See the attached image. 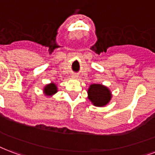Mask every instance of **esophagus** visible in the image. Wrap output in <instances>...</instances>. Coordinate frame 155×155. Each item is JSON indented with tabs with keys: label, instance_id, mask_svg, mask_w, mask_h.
<instances>
[{
	"label": "esophagus",
	"instance_id": "obj_1",
	"mask_svg": "<svg viewBox=\"0 0 155 155\" xmlns=\"http://www.w3.org/2000/svg\"><path fill=\"white\" fill-rule=\"evenodd\" d=\"M76 77H77V76H73V78H76Z\"/></svg>",
	"mask_w": 155,
	"mask_h": 155
}]
</instances>
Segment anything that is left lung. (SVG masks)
<instances>
[{"instance_id": "8db88e82", "label": "left lung", "mask_w": 155, "mask_h": 155, "mask_svg": "<svg viewBox=\"0 0 155 155\" xmlns=\"http://www.w3.org/2000/svg\"><path fill=\"white\" fill-rule=\"evenodd\" d=\"M87 98L96 107H104L112 99V92L106 86L99 83L90 85L87 89Z\"/></svg>"}]
</instances>
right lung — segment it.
Masks as SVG:
<instances>
[{
  "label": "right lung",
  "instance_id": "right-lung-1",
  "mask_svg": "<svg viewBox=\"0 0 155 155\" xmlns=\"http://www.w3.org/2000/svg\"><path fill=\"white\" fill-rule=\"evenodd\" d=\"M58 92V87L57 85L54 82H51L49 84H46L45 87H43V93L46 96L51 97L52 95H54L55 93Z\"/></svg>",
  "mask_w": 155,
  "mask_h": 155
}]
</instances>
